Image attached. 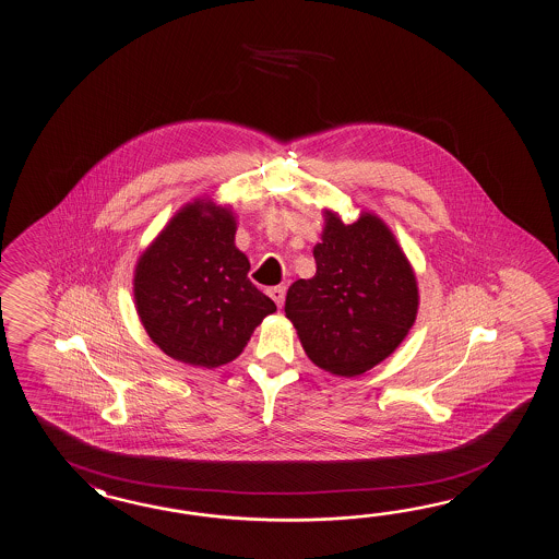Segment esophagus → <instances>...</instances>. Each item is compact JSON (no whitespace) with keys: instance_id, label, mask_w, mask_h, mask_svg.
Wrapping results in <instances>:
<instances>
[{"instance_id":"34e87169","label":"esophagus","mask_w":559,"mask_h":559,"mask_svg":"<svg viewBox=\"0 0 559 559\" xmlns=\"http://www.w3.org/2000/svg\"><path fill=\"white\" fill-rule=\"evenodd\" d=\"M285 293V286H273V288H269V297L273 298L274 302H276V307H283Z\"/></svg>"}]
</instances>
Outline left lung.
Returning a JSON list of instances; mask_svg holds the SVG:
<instances>
[{
	"instance_id": "8db88e82",
	"label": "left lung",
	"mask_w": 559,
	"mask_h": 559,
	"mask_svg": "<svg viewBox=\"0 0 559 559\" xmlns=\"http://www.w3.org/2000/svg\"><path fill=\"white\" fill-rule=\"evenodd\" d=\"M317 274L286 293V319L317 367L355 377L403 343L419 310L415 271L397 238L377 214L345 224L324 211Z\"/></svg>"
}]
</instances>
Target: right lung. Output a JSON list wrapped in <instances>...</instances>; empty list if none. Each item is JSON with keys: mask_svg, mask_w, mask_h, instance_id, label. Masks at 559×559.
<instances>
[{"mask_svg": "<svg viewBox=\"0 0 559 559\" xmlns=\"http://www.w3.org/2000/svg\"><path fill=\"white\" fill-rule=\"evenodd\" d=\"M235 235L230 206L197 199L176 212L140 254L138 317L168 357L206 369L226 365L276 310L250 283V262L236 249Z\"/></svg>", "mask_w": 559, "mask_h": 559, "instance_id": "1", "label": "right lung"}]
</instances>
